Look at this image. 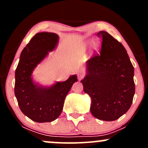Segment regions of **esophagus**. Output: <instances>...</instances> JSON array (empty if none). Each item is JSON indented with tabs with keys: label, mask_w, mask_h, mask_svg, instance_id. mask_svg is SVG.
Instances as JSON below:
<instances>
[{
	"label": "esophagus",
	"mask_w": 148,
	"mask_h": 148,
	"mask_svg": "<svg viewBox=\"0 0 148 148\" xmlns=\"http://www.w3.org/2000/svg\"><path fill=\"white\" fill-rule=\"evenodd\" d=\"M84 74L83 72H80V73H79V74H78V75H77V77H78V79L79 80H81L83 79V78L84 77Z\"/></svg>",
	"instance_id": "1"
}]
</instances>
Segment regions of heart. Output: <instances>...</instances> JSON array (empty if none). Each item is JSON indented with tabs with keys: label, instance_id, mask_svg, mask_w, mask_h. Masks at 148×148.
<instances>
[{
	"label": "heart",
	"instance_id": "obj_1",
	"mask_svg": "<svg viewBox=\"0 0 148 148\" xmlns=\"http://www.w3.org/2000/svg\"><path fill=\"white\" fill-rule=\"evenodd\" d=\"M92 47H93V49H97V47H98V45L97 43H94L92 45Z\"/></svg>",
	"mask_w": 148,
	"mask_h": 148
}]
</instances>
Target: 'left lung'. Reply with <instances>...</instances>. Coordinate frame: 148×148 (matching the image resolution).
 <instances>
[{
	"mask_svg": "<svg viewBox=\"0 0 148 148\" xmlns=\"http://www.w3.org/2000/svg\"><path fill=\"white\" fill-rule=\"evenodd\" d=\"M101 49L86 62L87 74L81 81L91 98L90 112L104 121H113L132 106L135 84L134 68L123 45L106 31Z\"/></svg>",
	"mask_w": 148,
	"mask_h": 148,
	"instance_id": "1",
	"label": "left lung"
}]
</instances>
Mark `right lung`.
<instances>
[{
  "instance_id": "right-lung-1",
  "label": "right lung",
  "mask_w": 148,
  "mask_h": 148,
  "mask_svg": "<svg viewBox=\"0 0 148 148\" xmlns=\"http://www.w3.org/2000/svg\"><path fill=\"white\" fill-rule=\"evenodd\" d=\"M59 37L53 33H38L24 47L15 71L14 95L22 113L37 123H48L60 116L64 99L77 76L51 86H42L33 81L32 74L49 52L57 47Z\"/></svg>"
}]
</instances>
